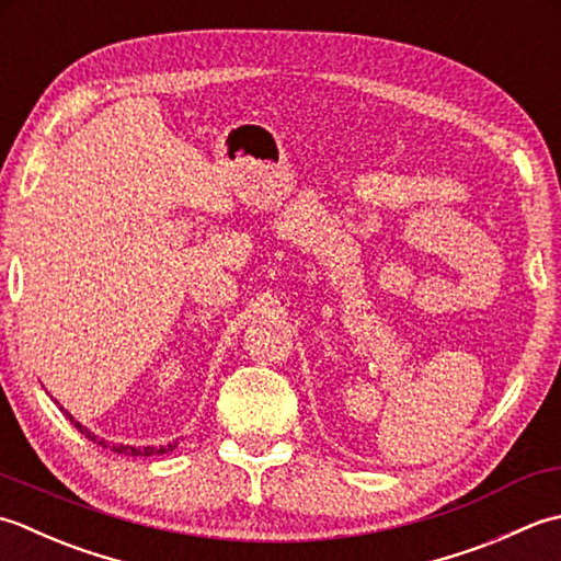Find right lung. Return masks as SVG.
I'll return each mask as SVG.
<instances>
[{
  "label": "right lung",
  "mask_w": 561,
  "mask_h": 561,
  "mask_svg": "<svg viewBox=\"0 0 561 561\" xmlns=\"http://www.w3.org/2000/svg\"><path fill=\"white\" fill-rule=\"evenodd\" d=\"M62 409V407H60ZM65 411V409H62ZM65 416L67 419H70L72 421V424H75V428L79 431V433H84V436L89 438V440H94V443H99V445H104V448H106V440L104 438H96L94 436V433H91L89 428H84L82 424H79V421H75L72 419V414H67V411H65ZM176 448V440L174 443H169V445H159V448H157V445H147V448H135V445H116V443H113V453H121V455H142V457H150V455H164V453H169V450H174Z\"/></svg>",
  "instance_id": "1"
}]
</instances>
